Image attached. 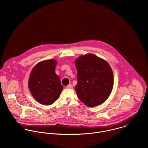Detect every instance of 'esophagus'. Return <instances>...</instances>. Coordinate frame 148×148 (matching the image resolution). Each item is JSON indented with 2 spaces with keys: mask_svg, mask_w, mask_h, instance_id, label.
<instances>
[{
  "mask_svg": "<svg viewBox=\"0 0 148 148\" xmlns=\"http://www.w3.org/2000/svg\"><path fill=\"white\" fill-rule=\"evenodd\" d=\"M66 88H72V85L71 84H69L68 85L66 86Z\"/></svg>",
  "mask_w": 148,
  "mask_h": 148,
  "instance_id": "esophagus-1",
  "label": "esophagus"
}]
</instances>
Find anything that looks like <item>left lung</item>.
Returning <instances> with one entry per match:
<instances>
[{
    "instance_id": "left-lung-1",
    "label": "left lung",
    "mask_w": 148,
    "mask_h": 148,
    "mask_svg": "<svg viewBox=\"0 0 148 148\" xmlns=\"http://www.w3.org/2000/svg\"><path fill=\"white\" fill-rule=\"evenodd\" d=\"M79 100L89 107L99 106L109 96L113 86L112 69L105 60L93 54L80 56L75 62Z\"/></svg>"
}]
</instances>
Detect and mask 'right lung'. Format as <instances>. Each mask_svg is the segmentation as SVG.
<instances>
[{"label": "right lung", "instance_id": "right-lung-1", "mask_svg": "<svg viewBox=\"0 0 148 148\" xmlns=\"http://www.w3.org/2000/svg\"><path fill=\"white\" fill-rule=\"evenodd\" d=\"M56 62L51 59L36 64L28 80L29 90L36 100L45 106L54 103L63 90L59 77L55 73Z\"/></svg>", "mask_w": 148, "mask_h": 148}]
</instances>
